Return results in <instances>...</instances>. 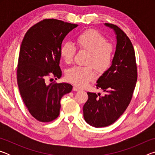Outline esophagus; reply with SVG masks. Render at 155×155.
<instances>
[{
	"label": "esophagus",
	"instance_id": "esophagus-1",
	"mask_svg": "<svg viewBox=\"0 0 155 155\" xmlns=\"http://www.w3.org/2000/svg\"><path fill=\"white\" fill-rule=\"evenodd\" d=\"M72 90L73 91H80L81 89L78 88V87H77V86H74V87H73Z\"/></svg>",
	"mask_w": 155,
	"mask_h": 155
}]
</instances>
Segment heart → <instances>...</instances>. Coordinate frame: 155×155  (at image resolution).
Instances as JSON below:
<instances>
[{
  "label": "heart",
  "mask_w": 155,
  "mask_h": 155,
  "mask_svg": "<svg viewBox=\"0 0 155 155\" xmlns=\"http://www.w3.org/2000/svg\"><path fill=\"white\" fill-rule=\"evenodd\" d=\"M78 48L87 52L85 66H74L65 72V79L78 87H83L92 81L94 68L98 74H103L109 70L114 60L115 47L107 41L103 34L95 29H88L81 33L76 38ZM77 49L71 42L66 41L60 48V55L67 64L73 61Z\"/></svg>",
  "instance_id": "b5f03b06"
}]
</instances>
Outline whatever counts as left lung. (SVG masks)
I'll return each instance as SVG.
<instances>
[{
	"label": "left lung",
	"instance_id": "1",
	"mask_svg": "<svg viewBox=\"0 0 155 155\" xmlns=\"http://www.w3.org/2000/svg\"><path fill=\"white\" fill-rule=\"evenodd\" d=\"M116 34V51L111 66L97 81V89L107 93L104 96L87 92L83 106L86 122L96 128L112 124L123 114L130 104L137 80L134 48L130 39L117 26L105 23Z\"/></svg>",
	"mask_w": 155,
	"mask_h": 155
}]
</instances>
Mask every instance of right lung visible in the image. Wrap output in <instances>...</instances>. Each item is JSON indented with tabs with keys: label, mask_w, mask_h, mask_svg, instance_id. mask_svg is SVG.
Segmentation results:
<instances>
[{
	"label": "right lung",
	"mask_w": 155,
	"mask_h": 155,
	"mask_svg": "<svg viewBox=\"0 0 155 155\" xmlns=\"http://www.w3.org/2000/svg\"><path fill=\"white\" fill-rule=\"evenodd\" d=\"M77 25L44 19L28 29L20 49L17 82L20 96L31 115L38 121H53L59 115L62 96L70 93L68 83H46L48 77H61L60 48L67 34Z\"/></svg>",
	"instance_id": "1"
}]
</instances>
